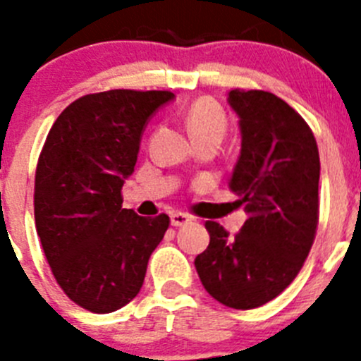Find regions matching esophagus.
I'll return each mask as SVG.
<instances>
[{
  "label": "esophagus",
  "mask_w": 361,
  "mask_h": 361,
  "mask_svg": "<svg viewBox=\"0 0 361 361\" xmlns=\"http://www.w3.org/2000/svg\"><path fill=\"white\" fill-rule=\"evenodd\" d=\"M170 222L171 226H175V228H180V226H186L191 222V216H188L186 213H180V212H175L170 215Z\"/></svg>",
  "instance_id": "esophagus-1"
}]
</instances>
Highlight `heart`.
I'll return each mask as SVG.
<instances>
[{"label": "heart", "mask_w": 361, "mask_h": 361, "mask_svg": "<svg viewBox=\"0 0 361 361\" xmlns=\"http://www.w3.org/2000/svg\"><path fill=\"white\" fill-rule=\"evenodd\" d=\"M184 121L195 142L209 137L222 141L228 130V117L222 106L212 97H200L193 101L184 114Z\"/></svg>", "instance_id": "b5f03b06"}]
</instances>
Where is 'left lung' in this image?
<instances>
[{
	"label": "left lung",
	"mask_w": 361,
	"mask_h": 361,
	"mask_svg": "<svg viewBox=\"0 0 361 361\" xmlns=\"http://www.w3.org/2000/svg\"><path fill=\"white\" fill-rule=\"evenodd\" d=\"M242 148L229 190L245 206L235 237L208 220L209 245L195 258L204 289L233 309H255L295 280L318 226L320 157L298 111L275 94L231 90Z\"/></svg>",
	"instance_id": "obj_1"
}]
</instances>
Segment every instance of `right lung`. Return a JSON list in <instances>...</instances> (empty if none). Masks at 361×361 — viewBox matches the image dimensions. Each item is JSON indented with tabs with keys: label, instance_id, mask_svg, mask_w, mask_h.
Segmentation results:
<instances>
[{
	"label": "right lung",
	"instance_id": "obj_1",
	"mask_svg": "<svg viewBox=\"0 0 361 361\" xmlns=\"http://www.w3.org/2000/svg\"><path fill=\"white\" fill-rule=\"evenodd\" d=\"M171 92L108 90L73 101L52 124L36 170L34 215L59 288L92 312H114L141 291L170 216L123 208L149 117Z\"/></svg>",
	"mask_w": 361,
	"mask_h": 361
}]
</instances>
